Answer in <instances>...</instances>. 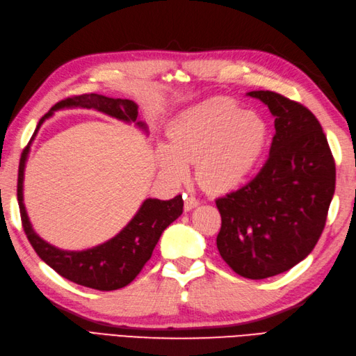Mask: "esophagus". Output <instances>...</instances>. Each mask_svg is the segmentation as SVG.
<instances>
[{"label":"esophagus","instance_id":"esophagus-1","mask_svg":"<svg viewBox=\"0 0 356 356\" xmlns=\"http://www.w3.org/2000/svg\"><path fill=\"white\" fill-rule=\"evenodd\" d=\"M200 205V201L195 198V196H186L185 195V211H191V209L196 208Z\"/></svg>","mask_w":356,"mask_h":356}]
</instances>
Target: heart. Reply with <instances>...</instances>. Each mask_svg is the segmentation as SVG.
I'll return each instance as SVG.
<instances>
[{"label": "heart", "instance_id": "1", "mask_svg": "<svg viewBox=\"0 0 356 356\" xmlns=\"http://www.w3.org/2000/svg\"><path fill=\"white\" fill-rule=\"evenodd\" d=\"M168 143L158 147L160 168L183 180L191 161L204 189L227 193L242 188L259 168L270 143L262 115L227 97L208 98L179 113L168 126Z\"/></svg>", "mask_w": 356, "mask_h": 356}]
</instances>
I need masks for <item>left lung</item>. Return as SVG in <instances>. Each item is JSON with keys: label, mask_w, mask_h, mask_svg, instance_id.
<instances>
[{"label": "left lung", "mask_w": 356, "mask_h": 356, "mask_svg": "<svg viewBox=\"0 0 356 356\" xmlns=\"http://www.w3.org/2000/svg\"><path fill=\"white\" fill-rule=\"evenodd\" d=\"M274 115L268 160L254 180L216 201L217 248L242 277L291 270L317 245L334 195L336 165L327 138L304 105L271 90L248 92Z\"/></svg>", "instance_id": "left-lung-1"}]
</instances>
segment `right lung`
Masks as SVG:
<instances>
[{"label": "right lung", "instance_id": "right-lung-1", "mask_svg": "<svg viewBox=\"0 0 356 356\" xmlns=\"http://www.w3.org/2000/svg\"><path fill=\"white\" fill-rule=\"evenodd\" d=\"M64 108H88L107 114L124 123H134L148 135V126L138 120V104L130 99L108 98L98 94H85L57 102L39 120L35 134L24 148L17 180V201L26 236L33 246L35 252L45 264L56 270L61 277L76 284L97 289V291H117L127 286L139 274L142 267L151 258L155 245L160 241L163 232L179 218L183 213L181 195L170 201L148 198L142 202L136 214L127 225L107 242L92 246L83 251H65L48 243L33 230L26 211L23 200V181L26 161L31 152V143L39 127L58 110Z\"/></svg>", "mask_w": 356, "mask_h": 356}]
</instances>
